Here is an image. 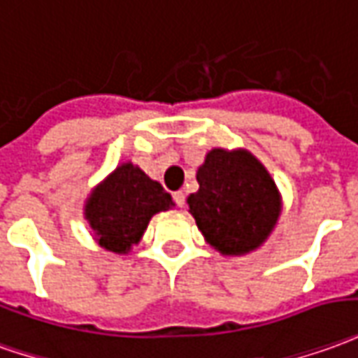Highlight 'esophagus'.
Wrapping results in <instances>:
<instances>
[{
	"label": "esophagus",
	"instance_id": "obj_1",
	"mask_svg": "<svg viewBox=\"0 0 358 358\" xmlns=\"http://www.w3.org/2000/svg\"><path fill=\"white\" fill-rule=\"evenodd\" d=\"M174 201H176V205L178 207H184V203H186V194L184 192H174Z\"/></svg>",
	"mask_w": 358,
	"mask_h": 358
}]
</instances>
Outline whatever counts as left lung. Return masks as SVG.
Returning a JSON list of instances; mask_svg holds the SVG:
<instances>
[{
	"label": "left lung",
	"instance_id": "1",
	"mask_svg": "<svg viewBox=\"0 0 358 358\" xmlns=\"http://www.w3.org/2000/svg\"><path fill=\"white\" fill-rule=\"evenodd\" d=\"M196 178L199 189L187 196V207L211 248L222 256H246L271 236L283 197L256 155L215 147Z\"/></svg>",
	"mask_w": 358,
	"mask_h": 358
}]
</instances>
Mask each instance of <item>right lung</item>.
<instances>
[{"label":"right lung","instance_id":"1","mask_svg":"<svg viewBox=\"0 0 358 358\" xmlns=\"http://www.w3.org/2000/svg\"><path fill=\"white\" fill-rule=\"evenodd\" d=\"M172 207L171 194L137 164L126 161L92 187L83 215L99 246L122 256L139 244L153 215Z\"/></svg>","mask_w":358,"mask_h":358}]
</instances>
